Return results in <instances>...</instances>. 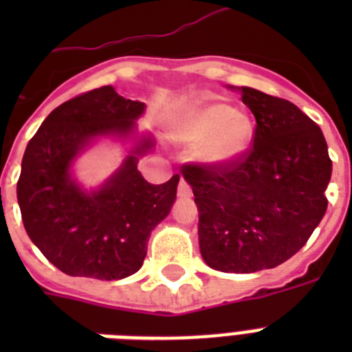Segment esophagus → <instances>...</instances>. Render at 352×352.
I'll return each mask as SVG.
<instances>
[{"mask_svg":"<svg viewBox=\"0 0 352 352\" xmlns=\"http://www.w3.org/2000/svg\"><path fill=\"white\" fill-rule=\"evenodd\" d=\"M190 195H192V188L184 179H181V182H179V197H190Z\"/></svg>","mask_w":352,"mask_h":352,"instance_id":"34e87169","label":"esophagus"}]
</instances>
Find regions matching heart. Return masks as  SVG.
I'll return each instance as SVG.
<instances>
[{
    "instance_id": "1",
    "label": "heart",
    "mask_w": 352,
    "mask_h": 352,
    "mask_svg": "<svg viewBox=\"0 0 352 352\" xmlns=\"http://www.w3.org/2000/svg\"><path fill=\"white\" fill-rule=\"evenodd\" d=\"M182 135L188 142L203 144L201 157L212 164L234 162L246 153L254 137L250 118L235 113L226 104L197 107L182 122Z\"/></svg>"
}]
</instances>
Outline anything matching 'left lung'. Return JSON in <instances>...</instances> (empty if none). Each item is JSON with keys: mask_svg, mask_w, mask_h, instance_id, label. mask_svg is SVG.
<instances>
[{"mask_svg": "<svg viewBox=\"0 0 352 352\" xmlns=\"http://www.w3.org/2000/svg\"><path fill=\"white\" fill-rule=\"evenodd\" d=\"M239 91L256 117L250 148L234 162H186L181 171L195 195L204 261L250 274L278 267L309 241L327 210L333 160L320 126L300 107Z\"/></svg>", "mask_w": 352, "mask_h": 352, "instance_id": "left-lung-1", "label": "left lung"}]
</instances>
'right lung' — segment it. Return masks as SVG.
Instances as JSON below:
<instances>
[{"label": "right lung", "mask_w": 352, "mask_h": 352, "mask_svg": "<svg viewBox=\"0 0 352 352\" xmlns=\"http://www.w3.org/2000/svg\"><path fill=\"white\" fill-rule=\"evenodd\" d=\"M144 111L113 85L87 91L58 106L29 140L18 179V203L30 241L67 276L113 281L142 267L149 234L177 197L181 177L149 184L137 170L144 140L98 190L85 193L69 166L91 138L126 135Z\"/></svg>", "instance_id": "right-lung-1"}]
</instances>
